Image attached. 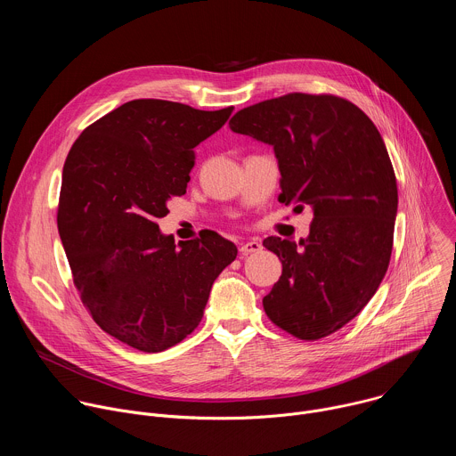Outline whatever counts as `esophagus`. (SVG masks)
<instances>
[{"instance_id": "esophagus-1", "label": "esophagus", "mask_w": 456, "mask_h": 456, "mask_svg": "<svg viewBox=\"0 0 456 456\" xmlns=\"http://www.w3.org/2000/svg\"><path fill=\"white\" fill-rule=\"evenodd\" d=\"M257 250H262V243H259V241L254 240V238L240 245V254H241V256H247V254H252V252H257Z\"/></svg>"}]
</instances>
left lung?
Instances as JSON below:
<instances>
[{
	"label": "left lung",
	"instance_id": "obj_1",
	"mask_svg": "<svg viewBox=\"0 0 456 456\" xmlns=\"http://www.w3.org/2000/svg\"><path fill=\"white\" fill-rule=\"evenodd\" d=\"M229 126L274 148L280 202L314 213L299 243L264 240L283 265L265 314L297 339L327 338L373 297L392 256L399 194L379 129L355 104L327 94L257 102Z\"/></svg>",
	"mask_w": 456,
	"mask_h": 456
}]
</instances>
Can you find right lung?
<instances>
[{"instance_id":"add662e5","label":"right lung","mask_w":456,"mask_h":456,"mask_svg":"<svg viewBox=\"0 0 456 456\" xmlns=\"http://www.w3.org/2000/svg\"><path fill=\"white\" fill-rule=\"evenodd\" d=\"M232 110L129 101L90 124L64 162L57 229L74 285L99 327L127 346L164 352L187 338L238 254L213 231L175 245L157 224L185 194L194 148Z\"/></svg>"}]
</instances>
